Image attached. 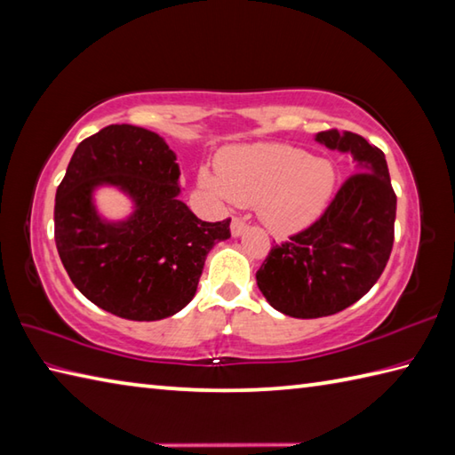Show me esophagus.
<instances>
[{
  "mask_svg": "<svg viewBox=\"0 0 455 455\" xmlns=\"http://www.w3.org/2000/svg\"><path fill=\"white\" fill-rule=\"evenodd\" d=\"M245 229H247L245 221H242L239 218H234V220H231V235H234V237L243 235V234H245Z\"/></svg>",
  "mask_w": 455,
  "mask_h": 455,
  "instance_id": "34e87169",
  "label": "esophagus"
}]
</instances>
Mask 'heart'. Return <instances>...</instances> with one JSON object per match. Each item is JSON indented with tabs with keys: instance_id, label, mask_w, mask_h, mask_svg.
Segmentation results:
<instances>
[{
	"instance_id": "b5f03b06",
	"label": "heart",
	"mask_w": 455,
	"mask_h": 455,
	"mask_svg": "<svg viewBox=\"0 0 455 455\" xmlns=\"http://www.w3.org/2000/svg\"><path fill=\"white\" fill-rule=\"evenodd\" d=\"M334 180L329 160L277 142L229 150L220 160V176L202 174V184L218 198L257 205L261 224L277 235L311 226L327 208Z\"/></svg>"
}]
</instances>
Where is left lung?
Segmentation results:
<instances>
[{"label": "left lung", "instance_id": "1", "mask_svg": "<svg viewBox=\"0 0 455 455\" xmlns=\"http://www.w3.org/2000/svg\"><path fill=\"white\" fill-rule=\"evenodd\" d=\"M315 140L353 154L356 174L311 228L273 247L255 273L267 303L295 319L329 316L364 297L387 267L396 220L382 150L355 132L327 131Z\"/></svg>", "mask_w": 455, "mask_h": 455}]
</instances>
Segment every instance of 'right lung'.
<instances>
[{
    "label": "right lung",
    "mask_w": 455,
    "mask_h": 455,
    "mask_svg": "<svg viewBox=\"0 0 455 455\" xmlns=\"http://www.w3.org/2000/svg\"><path fill=\"white\" fill-rule=\"evenodd\" d=\"M102 185L132 198L131 217L100 216L93 192ZM180 192L176 154L147 128L110 124L76 147L55 196V243L91 303L128 321H160L192 301L231 220H198Z\"/></svg>",
    "instance_id": "add662e5"
}]
</instances>
